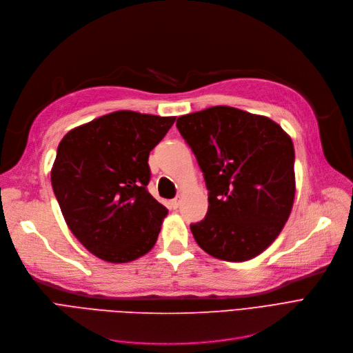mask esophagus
Wrapping results in <instances>:
<instances>
[{
	"instance_id": "obj_1",
	"label": "esophagus",
	"mask_w": 353,
	"mask_h": 353,
	"mask_svg": "<svg viewBox=\"0 0 353 353\" xmlns=\"http://www.w3.org/2000/svg\"><path fill=\"white\" fill-rule=\"evenodd\" d=\"M170 205H171V208L176 210V208L179 207V196H176V198H174V199H171V201H170Z\"/></svg>"
}]
</instances>
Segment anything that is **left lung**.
<instances>
[{"mask_svg": "<svg viewBox=\"0 0 353 353\" xmlns=\"http://www.w3.org/2000/svg\"><path fill=\"white\" fill-rule=\"evenodd\" d=\"M176 128L204 172L205 218L196 244L224 261H247L281 232L294 203V148L270 117L231 106L179 116Z\"/></svg>", "mask_w": 353, "mask_h": 353, "instance_id": "8db88e82", "label": "left lung"}]
</instances>
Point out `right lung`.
<instances>
[{
  "instance_id": "obj_1",
  "label": "right lung",
  "mask_w": 353,
  "mask_h": 353,
  "mask_svg": "<svg viewBox=\"0 0 353 353\" xmlns=\"http://www.w3.org/2000/svg\"><path fill=\"white\" fill-rule=\"evenodd\" d=\"M175 116L133 110L103 114L67 132L52 185L73 236L109 263H129L155 245L168 210L150 195L149 152Z\"/></svg>"
}]
</instances>
